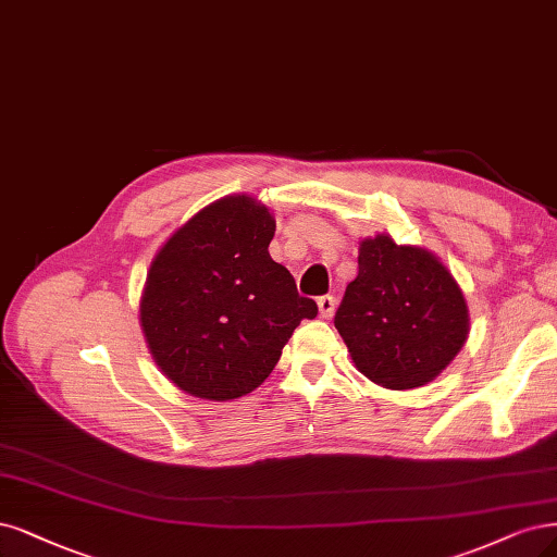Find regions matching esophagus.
Instances as JSON below:
<instances>
[{"label":"esophagus","mask_w":557,"mask_h":557,"mask_svg":"<svg viewBox=\"0 0 557 557\" xmlns=\"http://www.w3.org/2000/svg\"><path fill=\"white\" fill-rule=\"evenodd\" d=\"M318 309L322 318H332L334 309H336V297L334 295H322L318 297Z\"/></svg>","instance_id":"obj_1"}]
</instances>
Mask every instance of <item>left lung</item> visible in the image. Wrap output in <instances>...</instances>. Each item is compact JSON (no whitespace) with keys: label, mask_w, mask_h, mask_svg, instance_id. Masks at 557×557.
Listing matches in <instances>:
<instances>
[{"label":"left lung","mask_w":557,"mask_h":557,"mask_svg":"<svg viewBox=\"0 0 557 557\" xmlns=\"http://www.w3.org/2000/svg\"><path fill=\"white\" fill-rule=\"evenodd\" d=\"M334 324L355 367L387 389H414L447 369L468 338V306L447 267L389 235L363 239L359 272Z\"/></svg>","instance_id":"left-lung-1"}]
</instances>
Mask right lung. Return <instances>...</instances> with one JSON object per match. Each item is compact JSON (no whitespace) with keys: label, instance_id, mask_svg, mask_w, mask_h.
<instances>
[{"label":"right lung","instance_id":"obj_1","mask_svg":"<svg viewBox=\"0 0 557 557\" xmlns=\"http://www.w3.org/2000/svg\"><path fill=\"white\" fill-rule=\"evenodd\" d=\"M276 221L248 196L205 207L157 253L140 322L161 371L190 396L230 400L262 385L318 304L274 262Z\"/></svg>","mask_w":557,"mask_h":557}]
</instances>
